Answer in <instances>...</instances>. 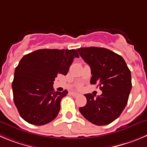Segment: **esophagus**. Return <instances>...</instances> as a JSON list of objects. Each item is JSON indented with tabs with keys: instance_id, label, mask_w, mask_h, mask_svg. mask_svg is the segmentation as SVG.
Segmentation results:
<instances>
[{
	"instance_id": "obj_1",
	"label": "esophagus",
	"mask_w": 147,
	"mask_h": 147,
	"mask_svg": "<svg viewBox=\"0 0 147 147\" xmlns=\"http://www.w3.org/2000/svg\"><path fill=\"white\" fill-rule=\"evenodd\" d=\"M70 94L74 97H76V96H79V94H78V93H75V92H71Z\"/></svg>"
}]
</instances>
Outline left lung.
<instances>
[{"label":"left lung","instance_id":"left-lung-1","mask_svg":"<svg viewBox=\"0 0 147 147\" xmlns=\"http://www.w3.org/2000/svg\"><path fill=\"white\" fill-rule=\"evenodd\" d=\"M90 66V84H98L101 95L85 94L86 106L79 108L83 117L96 125H108L119 117L127 103L132 83L131 73L123 57L105 48L77 49Z\"/></svg>","mask_w":147,"mask_h":147}]
</instances>
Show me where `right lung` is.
I'll list each match as a JSON object with an SVG mask.
<instances>
[{"label":"right lung","mask_w":147,"mask_h":147,"mask_svg":"<svg viewBox=\"0 0 147 147\" xmlns=\"http://www.w3.org/2000/svg\"><path fill=\"white\" fill-rule=\"evenodd\" d=\"M75 57H79L75 49H39L22 58L12 82L13 101L22 118L42 125L57 117L68 91H55L53 81L59 74L67 75Z\"/></svg>","instance_id":"add662e5"}]
</instances>
